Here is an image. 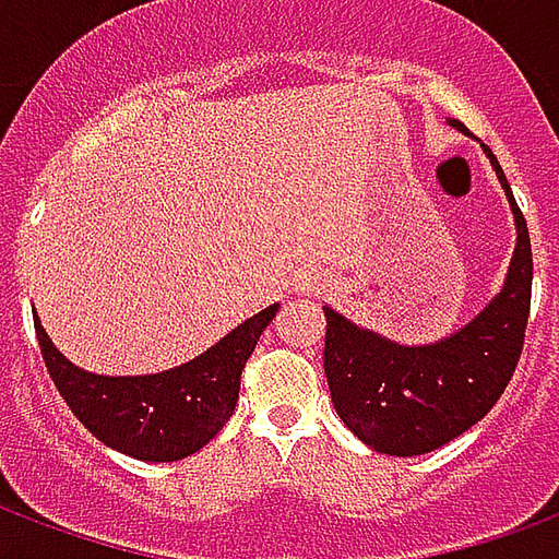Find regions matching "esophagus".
<instances>
[{
    "instance_id": "1",
    "label": "esophagus",
    "mask_w": 559,
    "mask_h": 559,
    "mask_svg": "<svg viewBox=\"0 0 559 559\" xmlns=\"http://www.w3.org/2000/svg\"><path fill=\"white\" fill-rule=\"evenodd\" d=\"M290 290L296 296H317V293L323 290V275L320 272H299L296 278H293Z\"/></svg>"
}]
</instances>
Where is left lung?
<instances>
[{
  "instance_id": "left-lung-1",
  "label": "left lung",
  "mask_w": 559,
  "mask_h": 559,
  "mask_svg": "<svg viewBox=\"0 0 559 559\" xmlns=\"http://www.w3.org/2000/svg\"><path fill=\"white\" fill-rule=\"evenodd\" d=\"M449 126L467 134L457 119ZM515 218V251L503 287L443 338L401 344L374 329L326 311V380L341 421L383 455L413 457L452 443L503 395L524 347L533 287L527 221L518 209L503 167L485 148Z\"/></svg>"
}]
</instances>
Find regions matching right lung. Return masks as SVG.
<instances>
[{"label": "right lung", "instance_id": "obj_1", "mask_svg": "<svg viewBox=\"0 0 559 559\" xmlns=\"http://www.w3.org/2000/svg\"><path fill=\"white\" fill-rule=\"evenodd\" d=\"M281 305L242 320L218 344L158 374H95L59 353L35 314V332L59 395L104 445L148 464L194 455L224 428L239 401V377Z\"/></svg>", "mask_w": 559, "mask_h": 559}]
</instances>
